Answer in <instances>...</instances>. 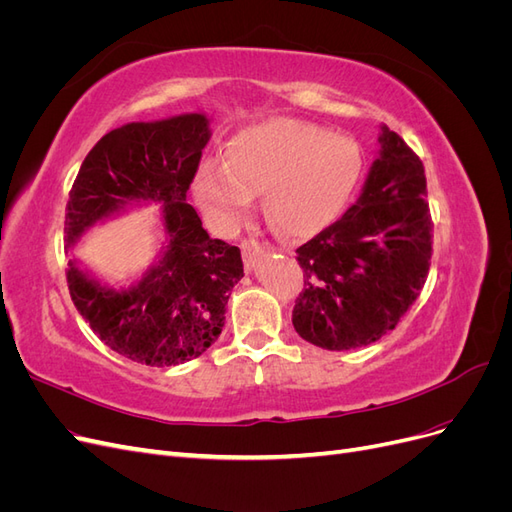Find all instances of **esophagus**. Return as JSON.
<instances>
[{
    "label": "esophagus",
    "mask_w": 512,
    "mask_h": 512,
    "mask_svg": "<svg viewBox=\"0 0 512 512\" xmlns=\"http://www.w3.org/2000/svg\"><path fill=\"white\" fill-rule=\"evenodd\" d=\"M241 252H243V258H245V267L252 269L256 258L265 254V247H262V245H260L258 241H254V239H245V241L241 243Z\"/></svg>",
    "instance_id": "esophagus-1"
}]
</instances>
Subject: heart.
Wrapping results in <instances>:
<instances>
[{
    "label": "heart",
    "mask_w": 512,
    "mask_h": 512,
    "mask_svg": "<svg viewBox=\"0 0 512 512\" xmlns=\"http://www.w3.org/2000/svg\"><path fill=\"white\" fill-rule=\"evenodd\" d=\"M363 153L352 138L297 119L245 126L224 145V162H200L192 192L224 230L237 228L265 194L267 218L286 235L303 237L331 224L359 183Z\"/></svg>",
    "instance_id": "1"
}]
</instances>
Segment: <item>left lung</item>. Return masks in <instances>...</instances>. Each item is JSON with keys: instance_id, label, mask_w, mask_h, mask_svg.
<instances>
[{"instance_id": "8db88e82", "label": "left lung", "mask_w": 512, "mask_h": 512, "mask_svg": "<svg viewBox=\"0 0 512 512\" xmlns=\"http://www.w3.org/2000/svg\"><path fill=\"white\" fill-rule=\"evenodd\" d=\"M378 143L359 200L297 250L305 288L292 324L324 350L378 342L412 307L429 273L433 224L423 162L386 126Z\"/></svg>"}]
</instances>
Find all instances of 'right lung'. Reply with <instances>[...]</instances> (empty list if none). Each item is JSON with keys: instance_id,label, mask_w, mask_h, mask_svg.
<instances>
[{"instance_id": "right-lung-1", "label": "right lung", "mask_w": 512, "mask_h": 512, "mask_svg": "<svg viewBox=\"0 0 512 512\" xmlns=\"http://www.w3.org/2000/svg\"><path fill=\"white\" fill-rule=\"evenodd\" d=\"M205 113L132 121L87 153L66 205V247L130 209L160 205L156 260L128 286H111L81 260H68V288L102 342L149 367H173L220 337L230 290L243 277L239 247L211 239L185 203L211 138Z\"/></svg>"}]
</instances>
